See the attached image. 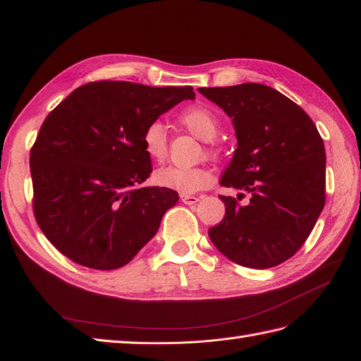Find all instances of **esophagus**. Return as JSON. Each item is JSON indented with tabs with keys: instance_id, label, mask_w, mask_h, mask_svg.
I'll list each match as a JSON object with an SVG mask.
<instances>
[{
	"instance_id": "obj_1",
	"label": "esophagus",
	"mask_w": 361,
	"mask_h": 361,
	"mask_svg": "<svg viewBox=\"0 0 361 361\" xmlns=\"http://www.w3.org/2000/svg\"><path fill=\"white\" fill-rule=\"evenodd\" d=\"M181 202L185 204H195L198 200H200V197H195V195H189V194H180Z\"/></svg>"
}]
</instances>
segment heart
Segmentation results:
<instances>
[{
	"label": "heart",
	"mask_w": 361,
	"mask_h": 361,
	"mask_svg": "<svg viewBox=\"0 0 361 361\" xmlns=\"http://www.w3.org/2000/svg\"><path fill=\"white\" fill-rule=\"evenodd\" d=\"M180 126L185 127L189 133L202 141H211L217 135L220 122L208 106L195 105L183 110L178 114ZM142 149L150 159L161 163L167 155V133L164 126L158 121H153L142 132ZM206 153L216 157V147H208ZM155 181L158 186L178 190L180 194H194L198 190L212 185V173L203 166L195 167H176L167 166L155 172Z\"/></svg>",
	"instance_id": "b5f03b06"
}]
</instances>
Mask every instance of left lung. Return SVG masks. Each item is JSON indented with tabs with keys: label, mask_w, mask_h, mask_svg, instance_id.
Here are the masks:
<instances>
[{
	"label": "left lung",
	"mask_w": 361,
	"mask_h": 361,
	"mask_svg": "<svg viewBox=\"0 0 361 361\" xmlns=\"http://www.w3.org/2000/svg\"><path fill=\"white\" fill-rule=\"evenodd\" d=\"M198 91L235 130L237 149L220 185L251 195L247 204L220 195L226 212L209 239L242 267L279 265L302 247L324 208L323 137L301 106L262 83Z\"/></svg>",
	"instance_id": "obj_1"
}]
</instances>
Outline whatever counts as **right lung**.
<instances>
[{"label":"right lung","mask_w":361,"mask_h":361,"mask_svg":"<svg viewBox=\"0 0 361 361\" xmlns=\"http://www.w3.org/2000/svg\"><path fill=\"white\" fill-rule=\"evenodd\" d=\"M185 99H195L192 87L101 80L74 90L46 116L29 159L32 206L62 255L94 270H116L157 234L178 194L142 188L152 161L141 137Z\"/></svg>","instance_id":"right-lung-1"}]
</instances>
